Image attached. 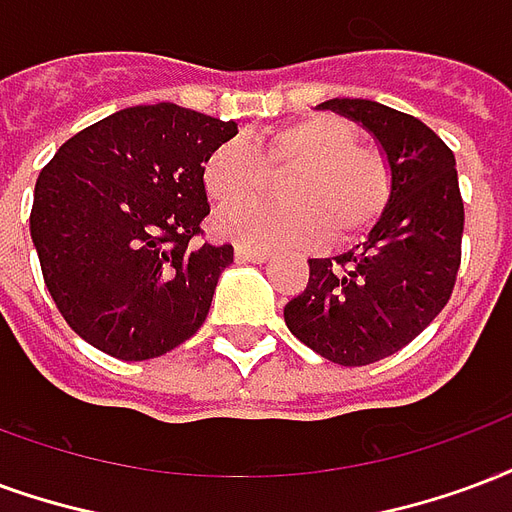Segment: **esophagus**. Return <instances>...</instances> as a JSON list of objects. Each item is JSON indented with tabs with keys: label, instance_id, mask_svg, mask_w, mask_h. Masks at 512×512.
<instances>
[{
	"label": "esophagus",
	"instance_id": "esophagus-1",
	"mask_svg": "<svg viewBox=\"0 0 512 512\" xmlns=\"http://www.w3.org/2000/svg\"><path fill=\"white\" fill-rule=\"evenodd\" d=\"M268 252L263 249H252V246H236V260L238 263H266Z\"/></svg>",
	"mask_w": 512,
	"mask_h": 512
}]
</instances>
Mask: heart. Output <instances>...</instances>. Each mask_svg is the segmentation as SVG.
Listing matches in <instances>:
<instances>
[{
    "label": "heart",
    "instance_id": "1",
    "mask_svg": "<svg viewBox=\"0 0 512 512\" xmlns=\"http://www.w3.org/2000/svg\"><path fill=\"white\" fill-rule=\"evenodd\" d=\"M290 169L280 188L282 209L246 207L265 191V173ZM203 187L217 208L219 236L241 246L276 249L331 238L350 244L369 233L388 208L393 173L385 154L361 146L339 116H306L276 130L230 140L208 154Z\"/></svg>",
    "mask_w": 512,
    "mask_h": 512
}]
</instances>
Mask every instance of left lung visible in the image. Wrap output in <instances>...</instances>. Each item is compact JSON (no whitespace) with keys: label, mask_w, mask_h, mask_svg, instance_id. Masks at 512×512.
<instances>
[{"label":"left lung","mask_w":512,"mask_h":512,"mask_svg":"<svg viewBox=\"0 0 512 512\" xmlns=\"http://www.w3.org/2000/svg\"><path fill=\"white\" fill-rule=\"evenodd\" d=\"M320 108L361 121L380 140L393 192L366 244L309 260L306 290L285 306V323L328 361L369 366L407 347L450 301L464 233L456 157L423 121L380 102Z\"/></svg>","instance_id":"obj_1"}]
</instances>
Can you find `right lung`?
I'll return each mask as SVG.
<instances>
[{
    "label": "right lung",
    "instance_id": "right-lung-1",
    "mask_svg": "<svg viewBox=\"0 0 512 512\" xmlns=\"http://www.w3.org/2000/svg\"><path fill=\"white\" fill-rule=\"evenodd\" d=\"M238 132L173 102L135 105L59 146L29 214L56 309L119 361L160 358L206 323L230 244H198L208 154Z\"/></svg>",
    "mask_w": 512,
    "mask_h": 512
}]
</instances>
